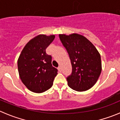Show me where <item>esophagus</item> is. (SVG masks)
Instances as JSON below:
<instances>
[{"instance_id":"esophagus-1","label":"esophagus","mask_w":120,"mask_h":120,"mask_svg":"<svg viewBox=\"0 0 120 120\" xmlns=\"http://www.w3.org/2000/svg\"><path fill=\"white\" fill-rule=\"evenodd\" d=\"M58 70H59L60 72H61V66H59V68H58Z\"/></svg>"}]
</instances>
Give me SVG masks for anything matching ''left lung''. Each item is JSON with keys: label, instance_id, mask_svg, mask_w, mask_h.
<instances>
[{"label": "left lung", "instance_id": "left-lung-1", "mask_svg": "<svg viewBox=\"0 0 120 120\" xmlns=\"http://www.w3.org/2000/svg\"><path fill=\"white\" fill-rule=\"evenodd\" d=\"M69 53L72 73L66 78L68 86L76 91H85L97 83L102 70L99 52L89 40L82 35L59 34Z\"/></svg>", "mask_w": 120, "mask_h": 120}]
</instances>
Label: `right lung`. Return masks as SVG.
<instances>
[{
  "mask_svg": "<svg viewBox=\"0 0 120 120\" xmlns=\"http://www.w3.org/2000/svg\"><path fill=\"white\" fill-rule=\"evenodd\" d=\"M54 38V35H38L28 42L19 55L18 69L20 79L33 92L42 93L50 89L57 75V69L51 64L52 57L45 51Z\"/></svg>",
  "mask_w": 120,
  "mask_h": 120,
  "instance_id": "1",
  "label": "right lung"
}]
</instances>
